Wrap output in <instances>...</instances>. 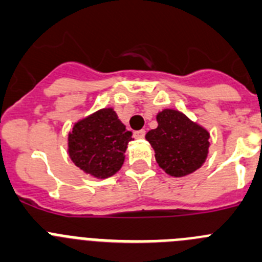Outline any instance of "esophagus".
I'll return each mask as SVG.
<instances>
[{
	"mask_svg": "<svg viewBox=\"0 0 262 262\" xmlns=\"http://www.w3.org/2000/svg\"><path fill=\"white\" fill-rule=\"evenodd\" d=\"M145 134H146V132L143 130H137V132H134L133 133V137L134 138H136V140H142L143 137H145Z\"/></svg>",
	"mask_w": 262,
	"mask_h": 262,
	"instance_id": "esophagus-1",
	"label": "esophagus"
}]
</instances>
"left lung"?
<instances>
[{
	"label": "left lung",
	"instance_id": "obj_1",
	"mask_svg": "<svg viewBox=\"0 0 262 262\" xmlns=\"http://www.w3.org/2000/svg\"><path fill=\"white\" fill-rule=\"evenodd\" d=\"M157 129L147 132L146 140L155 151V160L167 175L188 176L206 162L210 133L178 110L160 111Z\"/></svg>",
	"mask_w": 262,
	"mask_h": 262
}]
</instances>
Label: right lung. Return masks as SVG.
<instances>
[{"mask_svg": "<svg viewBox=\"0 0 262 262\" xmlns=\"http://www.w3.org/2000/svg\"><path fill=\"white\" fill-rule=\"evenodd\" d=\"M132 132L114 108H102L73 125L68 136V152L73 163L95 179H107L120 171L125 160Z\"/></svg>", "mask_w": 262, "mask_h": 262, "instance_id": "right-lung-1", "label": "right lung"}]
</instances>
